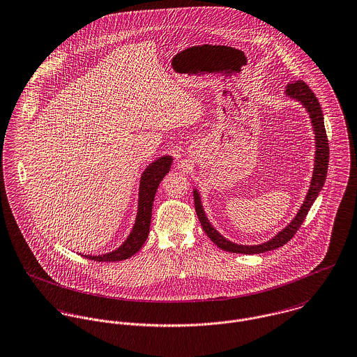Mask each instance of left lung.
I'll return each instance as SVG.
<instances>
[{
  "mask_svg": "<svg viewBox=\"0 0 357 357\" xmlns=\"http://www.w3.org/2000/svg\"><path fill=\"white\" fill-rule=\"evenodd\" d=\"M286 95H289L290 98L297 99L298 102L304 104V107L309 112V116H310V121H312V125H313V129H314V135H316L314 136V139H316L314 170H313V177H312V183H310V188H309L307 195H306L305 202L301 206L298 214L290 222V225L287 228H284L282 232H279L273 239H271L269 242H265L262 245H257V246H242V245H236V243H232V242L227 241L210 225L208 220L204 215L199 195H198L197 191H194L195 210H197L198 218L201 221V225H202L206 235L211 239L213 243H215L220 249H222L225 252L242 253V255H258V253L271 252V250H275L278 248L284 246L296 235V232L300 229V227L303 225L310 206L317 198V195H319V192H320V190H321V187L326 181L330 150H328L327 133H326V129H324L323 112H321V107L319 104V100L316 99L314 93L309 89V86L301 79H297V81H293L291 84H289L287 88H286Z\"/></svg>",
  "mask_w": 357,
  "mask_h": 357,
  "instance_id": "obj_1",
  "label": "left lung"
}]
</instances>
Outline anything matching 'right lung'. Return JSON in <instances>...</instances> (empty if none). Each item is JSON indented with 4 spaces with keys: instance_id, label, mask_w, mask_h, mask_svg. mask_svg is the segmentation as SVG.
<instances>
[{
    "instance_id": "add662e5",
    "label": "right lung",
    "mask_w": 357,
    "mask_h": 357,
    "mask_svg": "<svg viewBox=\"0 0 357 357\" xmlns=\"http://www.w3.org/2000/svg\"><path fill=\"white\" fill-rule=\"evenodd\" d=\"M170 165H172V158L162 156L144 170L140 180V198H139V213H137L136 224L133 227L132 234L126 239V242L112 253L104 255H84L85 258L99 261V262L122 261L136 255L143 248L150 232L155 192L160 180L169 172Z\"/></svg>"
}]
</instances>
